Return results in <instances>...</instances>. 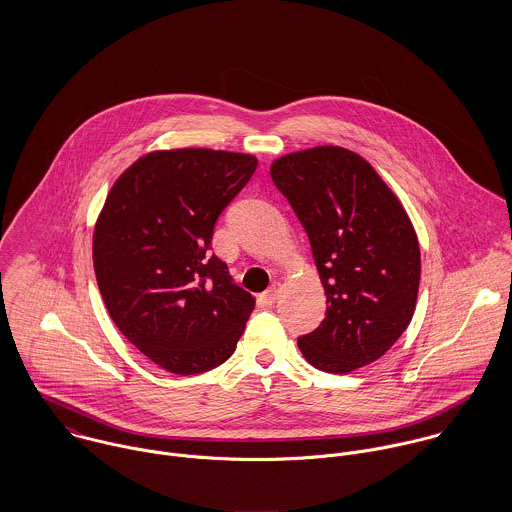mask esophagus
I'll use <instances>...</instances> for the list:
<instances>
[{"mask_svg": "<svg viewBox=\"0 0 512 512\" xmlns=\"http://www.w3.org/2000/svg\"><path fill=\"white\" fill-rule=\"evenodd\" d=\"M278 295H280V282H274L266 292L262 293V301H264L266 305H274L276 299H278Z\"/></svg>", "mask_w": 512, "mask_h": 512, "instance_id": "obj_1", "label": "esophagus"}]
</instances>
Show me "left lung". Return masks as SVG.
<instances>
[{"mask_svg":"<svg viewBox=\"0 0 512 512\" xmlns=\"http://www.w3.org/2000/svg\"><path fill=\"white\" fill-rule=\"evenodd\" d=\"M272 181L305 228L327 295L321 325L299 337L309 365L347 374L380 359L412 321L420 244L402 203L355 151L288 153Z\"/></svg>","mask_w":512,"mask_h":512,"instance_id":"1","label":"left lung"}]
</instances>
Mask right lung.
I'll return each mask as SVG.
<instances>
[{"label":"right lung","mask_w":512,"mask_h":512,"mask_svg":"<svg viewBox=\"0 0 512 512\" xmlns=\"http://www.w3.org/2000/svg\"><path fill=\"white\" fill-rule=\"evenodd\" d=\"M246 153L151 151L110 189L96 220L98 290L122 335L173 374L222 365L254 297L211 254L215 222L256 171Z\"/></svg>","instance_id":"1"}]
</instances>
